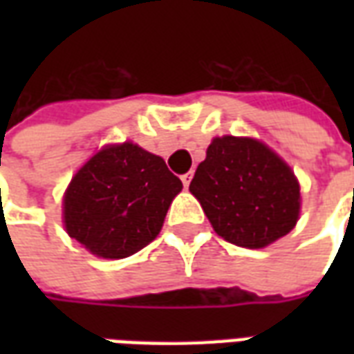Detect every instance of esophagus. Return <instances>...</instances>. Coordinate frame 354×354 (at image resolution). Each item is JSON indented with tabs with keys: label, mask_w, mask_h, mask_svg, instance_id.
I'll list each match as a JSON object with an SVG mask.
<instances>
[{
	"label": "esophagus",
	"mask_w": 354,
	"mask_h": 354,
	"mask_svg": "<svg viewBox=\"0 0 354 354\" xmlns=\"http://www.w3.org/2000/svg\"><path fill=\"white\" fill-rule=\"evenodd\" d=\"M192 178H193V172H185V174H182V184H184V187H187V185H189Z\"/></svg>",
	"instance_id": "1"
}]
</instances>
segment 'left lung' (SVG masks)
I'll return each instance as SVG.
<instances>
[{
	"label": "left lung",
	"mask_w": 354,
	"mask_h": 354,
	"mask_svg": "<svg viewBox=\"0 0 354 354\" xmlns=\"http://www.w3.org/2000/svg\"><path fill=\"white\" fill-rule=\"evenodd\" d=\"M189 192L227 243L263 248L294 230L299 184L279 155L252 138H214Z\"/></svg>",
	"instance_id": "8db88e82"
}]
</instances>
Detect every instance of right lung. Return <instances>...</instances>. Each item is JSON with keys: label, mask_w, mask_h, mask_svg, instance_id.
Returning a JSON list of instances; mask_svg holds the SVG:
<instances>
[{"label": "right lung", "mask_w": 354, "mask_h": 354, "mask_svg": "<svg viewBox=\"0 0 354 354\" xmlns=\"http://www.w3.org/2000/svg\"><path fill=\"white\" fill-rule=\"evenodd\" d=\"M180 192V178L161 157L131 142L104 147L70 182L66 231L100 258H127L159 235Z\"/></svg>", "instance_id": "right-lung-1"}]
</instances>
